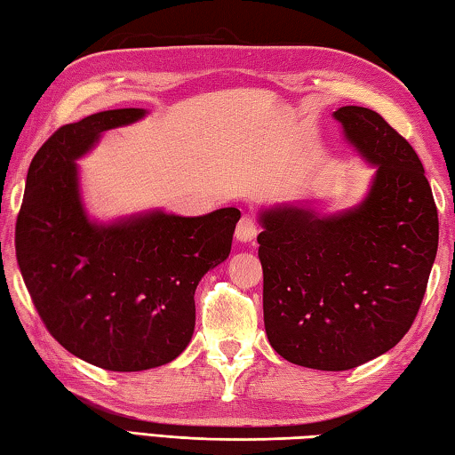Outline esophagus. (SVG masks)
I'll use <instances>...</instances> for the list:
<instances>
[{
  "instance_id": "1",
  "label": "esophagus",
  "mask_w": 455,
  "mask_h": 455,
  "mask_svg": "<svg viewBox=\"0 0 455 455\" xmlns=\"http://www.w3.org/2000/svg\"><path fill=\"white\" fill-rule=\"evenodd\" d=\"M257 235H259V227H257V222L252 220L251 217H243L241 220H238V225H236V230H235V236H236V241H241V243H252L257 238Z\"/></svg>"
}]
</instances>
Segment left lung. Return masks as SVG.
Listing matches in <instances>:
<instances>
[{
    "mask_svg": "<svg viewBox=\"0 0 455 455\" xmlns=\"http://www.w3.org/2000/svg\"><path fill=\"white\" fill-rule=\"evenodd\" d=\"M373 168L365 196L321 214L315 200L260 209L263 313L271 347L295 365L347 371L402 341L437 252L440 222L418 154L379 114L333 112Z\"/></svg>",
    "mask_w": 455,
    "mask_h": 455,
    "instance_id": "left-lung-1",
    "label": "left lung"
}]
</instances>
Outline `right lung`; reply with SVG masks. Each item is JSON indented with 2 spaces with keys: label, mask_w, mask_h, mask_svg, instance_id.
Segmentation results:
<instances>
[{
  "label": "right lung",
  "mask_w": 455,
  "mask_h": 455,
  "mask_svg": "<svg viewBox=\"0 0 455 455\" xmlns=\"http://www.w3.org/2000/svg\"><path fill=\"white\" fill-rule=\"evenodd\" d=\"M104 110L61 126L32 160L15 225V257L52 337L108 371L171 363L195 333V291L230 255L241 211L203 217L160 209L114 220L86 211L76 160L104 132L146 116Z\"/></svg>",
  "instance_id": "obj_1"
}]
</instances>
